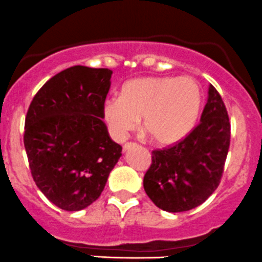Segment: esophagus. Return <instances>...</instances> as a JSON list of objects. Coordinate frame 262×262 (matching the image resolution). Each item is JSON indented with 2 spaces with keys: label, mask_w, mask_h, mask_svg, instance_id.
Masks as SVG:
<instances>
[{
  "label": "esophagus",
  "mask_w": 262,
  "mask_h": 262,
  "mask_svg": "<svg viewBox=\"0 0 262 262\" xmlns=\"http://www.w3.org/2000/svg\"><path fill=\"white\" fill-rule=\"evenodd\" d=\"M134 146H135V144L134 143H126L123 145V151H128L129 149H133Z\"/></svg>",
  "instance_id": "obj_1"
}]
</instances>
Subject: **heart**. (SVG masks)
<instances>
[{"label":"heart","instance_id":"b5f03b06","mask_svg":"<svg viewBox=\"0 0 262 262\" xmlns=\"http://www.w3.org/2000/svg\"><path fill=\"white\" fill-rule=\"evenodd\" d=\"M201 108V87L191 77H141L122 86L121 98L106 99L103 117L117 140L138 129L144 118L154 143L168 146L190 134Z\"/></svg>","mask_w":262,"mask_h":262}]
</instances>
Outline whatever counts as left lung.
<instances>
[{
	"label": "left lung",
	"mask_w": 262,
	"mask_h": 262,
	"mask_svg": "<svg viewBox=\"0 0 262 262\" xmlns=\"http://www.w3.org/2000/svg\"><path fill=\"white\" fill-rule=\"evenodd\" d=\"M230 145V122L217 90L210 84L198 126L184 140L151 153L144 190L157 207L184 212L217 189Z\"/></svg>",
	"instance_id": "left-lung-1"
}]
</instances>
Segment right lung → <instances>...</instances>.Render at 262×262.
Instances as JSON below:
<instances>
[{"label":"right lung","mask_w":262,"mask_h":262,"mask_svg":"<svg viewBox=\"0 0 262 262\" xmlns=\"http://www.w3.org/2000/svg\"><path fill=\"white\" fill-rule=\"evenodd\" d=\"M113 72L74 66L50 78L29 105L24 146L33 180L64 211L100 196L122 156L103 122Z\"/></svg>","instance_id":"add662e5"}]
</instances>
